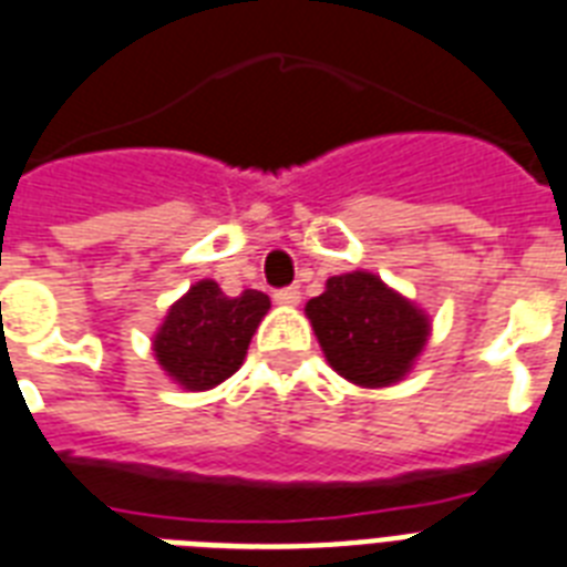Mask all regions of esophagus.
I'll use <instances>...</instances> for the list:
<instances>
[{"label": "esophagus", "mask_w": 567, "mask_h": 567, "mask_svg": "<svg viewBox=\"0 0 567 567\" xmlns=\"http://www.w3.org/2000/svg\"><path fill=\"white\" fill-rule=\"evenodd\" d=\"M274 300L279 302V306H297V302H300V288H297V285H291V288H279V291L274 293Z\"/></svg>", "instance_id": "1"}]
</instances>
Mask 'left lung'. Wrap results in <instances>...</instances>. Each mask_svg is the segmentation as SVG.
Returning <instances> with one entry per match:
<instances>
[{"instance_id": "left-lung-1", "label": "left lung", "mask_w": 567, "mask_h": 567, "mask_svg": "<svg viewBox=\"0 0 567 567\" xmlns=\"http://www.w3.org/2000/svg\"><path fill=\"white\" fill-rule=\"evenodd\" d=\"M327 362L355 385H391L412 368L430 336L426 315L373 274L332 276L306 306Z\"/></svg>"}]
</instances>
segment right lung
<instances>
[{"mask_svg": "<svg viewBox=\"0 0 567 567\" xmlns=\"http://www.w3.org/2000/svg\"><path fill=\"white\" fill-rule=\"evenodd\" d=\"M267 309V293L226 297L220 285L203 279L167 311L153 341L155 359L190 391L220 385L244 364L249 338Z\"/></svg>", "mask_w": 567, "mask_h": 567, "instance_id": "right-lung-1", "label": "right lung"}]
</instances>
